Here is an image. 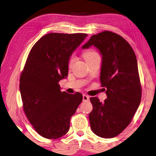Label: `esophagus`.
Instances as JSON below:
<instances>
[{
  "label": "esophagus",
  "mask_w": 156,
  "mask_h": 156,
  "mask_svg": "<svg viewBox=\"0 0 156 156\" xmlns=\"http://www.w3.org/2000/svg\"><path fill=\"white\" fill-rule=\"evenodd\" d=\"M83 101H84V102L89 101V96H87V95H85V94H83Z\"/></svg>",
  "instance_id": "1"
}]
</instances>
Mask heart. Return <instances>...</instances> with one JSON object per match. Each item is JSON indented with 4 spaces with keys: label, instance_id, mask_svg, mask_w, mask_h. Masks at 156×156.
<instances>
[{
    "label": "heart",
    "instance_id": "b5f03b06",
    "mask_svg": "<svg viewBox=\"0 0 156 156\" xmlns=\"http://www.w3.org/2000/svg\"><path fill=\"white\" fill-rule=\"evenodd\" d=\"M83 56H84V58H85L86 61H87V60L96 57L97 56H98V53L96 51H95L94 50H89V51H87L84 53ZM75 60H76V58H75L74 55H72V56H70L69 59V61H68L69 68L72 67V66L73 65V62H74Z\"/></svg>",
    "mask_w": 156,
    "mask_h": 156
}]
</instances>
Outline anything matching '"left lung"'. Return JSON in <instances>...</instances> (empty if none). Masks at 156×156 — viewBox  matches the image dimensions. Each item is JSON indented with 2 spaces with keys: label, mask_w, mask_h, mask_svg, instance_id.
<instances>
[{
  "label": "left lung",
  "mask_w": 156,
  "mask_h": 156,
  "mask_svg": "<svg viewBox=\"0 0 156 156\" xmlns=\"http://www.w3.org/2000/svg\"><path fill=\"white\" fill-rule=\"evenodd\" d=\"M94 45L102 55L100 83L107 88L103 102L90 98L93 110L89 118L98 136L112 138L125 130L140 103L142 87L135 53L125 39L109 31L92 36L82 47Z\"/></svg>",
  "instance_id": "left-lung-1"
}]
</instances>
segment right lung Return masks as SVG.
I'll return each instance as SVG.
<instances>
[{"label":"right lung","mask_w":156,"mask_h":156,"mask_svg":"<svg viewBox=\"0 0 156 156\" xmlns=\"http://www.w3.org/2000/svg\"><path fill=\"white\" fill-rule=\"evenodd\" d=\"M86 34L50 33L30 50L20 77L23 110L34 129L47 139L67 133L70 118L83 100L79 92L60 91L58 82L68 74V61Z\"/></svg>","instance_id":"add662e5"}]
</instances>
